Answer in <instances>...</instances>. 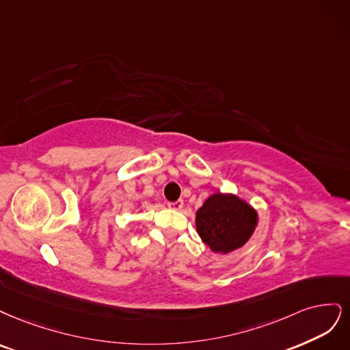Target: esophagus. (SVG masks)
I'll return each mask as SVG.
<instances>
[{"mask_svg":"<svg viewBox=\"0 0 350 350\" xmlns=\"http://www.w3.org/2000/svg\"><path fill=\"white\" fill-rule=\"evenodd\" d=\"M167 206L170 208V209H174V211H180V209L183 208V200L178 199V200H176V202H168Z\"/></svg>","mask_w":350,"mask_h":350,"instance_id":"obj_1","label":"esophagus"}]
</instances>
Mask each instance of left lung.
Masks as SVG:
<instances>
[{
    "instance_id": "obj_1",
    "label": "left lung",
    "mask_w": 350,
    "mask_h": 350,
    "mask_svg": "<svg viewBox=\"0 0 350 350\" xmlns=\"http://www.w3.org/2000/svg\"><path fill=\"white\" fill-rule=\"evenodd\" d=\"M195 222L200 240L213 253L228 254L252 239L258 213L243 198L215 191L196 211Z\"/></svg>"
}]
</instances>
